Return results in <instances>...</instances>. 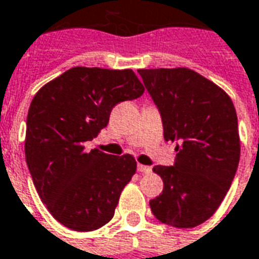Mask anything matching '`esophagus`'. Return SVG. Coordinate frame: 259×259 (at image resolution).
<instances>
[{"label": "esophagus", "instance_id": "obj_1", "mask_svg": "<svg viewBox=\"0 0 259 259\" xmlns=\"http://www.w3.org/2000/svg\"><path fill=\"white\" fill-rule=\"evenodd\" d=\"M138 171L143 174H149L152 172V168L149 165H143V164H138Z\"/></svg>", "mask_w": 259, "mask_h": 259}]
</instances>
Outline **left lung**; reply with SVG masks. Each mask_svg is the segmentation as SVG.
<instances>
[{"label": "left lung", "mask_w": 259, "mask_h": 259, "mask_svg": "<svg viewBox=\"0 0 259 259\" xmlns=\"http://www.w3.org/2000/svg\"><path fill=\"white\" fill-rule=\"evenodd\" d=\"M145 88L177 143L174 165H156L163 193L150 200L153 215L174 228H194L214 214L240 160L239 125L225 91L190 69H141Z\"/></svg>", "instance_id": "obj_1"}]
</instances>
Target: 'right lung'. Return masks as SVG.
Returning <instances> with one entry per match:
<instances>
[{
	"label": "right lung",
	"instance_id": "right-lung-1",
	"mask_svg": "<svg viewBox=\"0 0 259 259\" xmlns=\"http://www.w3.org/2000/svg\"><path fill=\"white\" fill-rule=\"evenodd\" d=\"M145 92L130 69L73 67L45 84L30 105L24 153L33 184L55 220L91 232L113 218L137 171L130 154L85 150L117 103Z\"/></svg>",
	"mask_w": 259,
	"mask_h": 259
}]
</instances>
